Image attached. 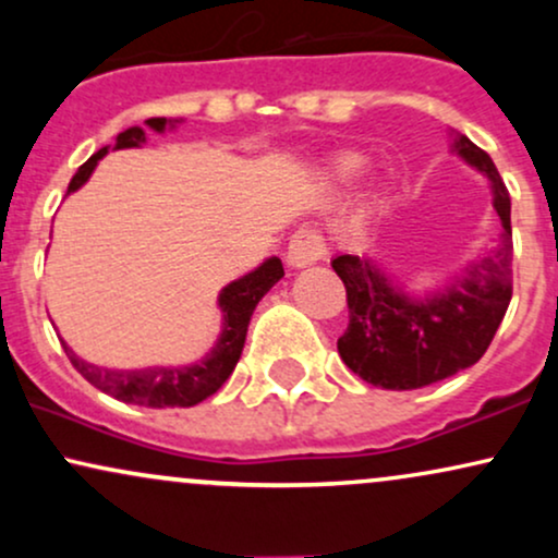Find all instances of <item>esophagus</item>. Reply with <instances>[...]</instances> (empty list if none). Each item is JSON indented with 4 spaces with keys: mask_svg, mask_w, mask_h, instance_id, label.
Here are the masks:
<instances>
[{
    "mask_svg": "<svg viewBox=\"0 0 558 558\" xmlns=\"http://www.w3.org/2000/svg\"><path fill=\"white\" fill-rule=\"evenodd\" d=\"M325 254H328V248H325L323 235H319L315 228H299L296 233L291 235V243H288L286 259L293 270H301V267L323 262Z\"/></svg>",
    "mask_w": 558,
    "mask_h": 558,
    "instance_id": "34e87169",
    "label": "esophagus"
}]
</instances>
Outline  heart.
<instances>
[{
	"instance_id": "heart-1",
	"label": "heart",
	"mask_w": 558,
	"mask_h": 558,
	"mask_svg": "<svg viewBox=\"0 0 558 558\" xmlns=\"http://www.w3.org/2000/svg\"><path fill=\"white\" fill-rule=\"evenodd\" d=\"M360 172H362L360 162H341V165H338V175H341L343 181H354Z\"/></svg>"
}]
</instances>
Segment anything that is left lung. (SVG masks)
<instances>
[{
    "label": "left lung",
    "instance_id": "1",
    "mask_svg": "<svg viewBox=\"0 0 558 558\" xmlns=\"http://www.w3.org/2000/svg\"><path fill=\"white\" fill-rule=\"evenodd\" d=\"M451 151L483 172L501 220L496 246L438 291L414 296L373 259L341 254L332 270L345 286L349 328L338 338L345 367L386 390H414L472 367L485 354L511 301V198L493 159L466 136Z\"/></svg>",
    "mask_w": 558,
    "mask_h": 558
}]
</instances>
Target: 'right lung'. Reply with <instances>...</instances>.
Instances as JSON below:
<instances>
[{"instance_id": "add662e5", "label": "right lung", "mask_w": 558, "mask_h": 558, "mask_svg": "<svg viewBox=\"0 0 558 558\" xmlns=\"http://www.w3.org/2000/svg\"><path fill=\"white\" fill-rule=\"evenodd\" d=\"M183 120H168V118H149L146 125L151 131L165 133V128H178ZM146 141L144 128L133 125L128 131L118 133L112 149H133ZM110 151V146L96 151L94 157H88L81 165L78 172L73 175V181L68 185V194L78 191L83 183L92 178V172L99 165V159ZM283 262L278 257H270L262 262L259 267H254L252 272L241 275L239 280L228 283L217 296V306L222 312V330L217 336L213 349L207 356L194 364H181V367H141V369H112V367H99L81 360L70 345L62 341L68 360L73 362V367L92 383L94 388H99L101 393L112 396V399L125 401V403H138V407H151V409H165V407H194V403L209 399L222 388V383L228 380L230 373L235 369V364L241 360L243 341H246L248 319H252L254 310L270 288L283 278Z\"/></svg>"}]
</instances>
